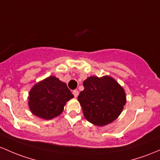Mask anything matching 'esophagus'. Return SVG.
Masks as SVG:
<instances>
[{
    "label": "esophagus",
    "mask_w": 160,
    "mask_h": 160,
    "mask_svg": "<svg viewBox=\"0 0 160 160\" xmlns=\"http://www.w3.org/2000/svg\"><path fill=\"white\" fill-rule=\"evenodd\" d=\"M72 94H73V95H74L75 98H77V97L78 96V94H79V93H78V90H74L72 92Z\"/></svg>",
    "instance_id": "34e87169"
}]
</instances>
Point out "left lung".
<instances>
[{
  "instance_id": "8db88e82",
  "label": "left lung",
  "mask_w": 160,
  "mask_h": 160,
  "mask_svg": "<svg viewBox=\"0 0 160 160\" xmlns=\"http://www.w3.org/2000/svg\"><path fill=\"white\" fill-rule=\"evenodd\" d=\"M78 97L85 119L98 126L113 122L126 103L125 93L113 78L91 76L83 82Z\"/></svg>"
}]
</instances>
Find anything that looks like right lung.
Wrapping results in <instances>:
<instances>
[{"instance_id":"1","label":"right lung","mask_w":160,"mask_h":160,"mask_svg":"<svg viewBox=\"0 0 160 160\" xmlns=\"http://www.w3.org/2000/svg\"><path fill=\"white\" fill-rule=\"evenodd\" d=\"M73 97L66 83L50 76L32 88L28 106L34 115L44 119H51L62 113L64 105Z\"/></svg>"}]
</instances>
